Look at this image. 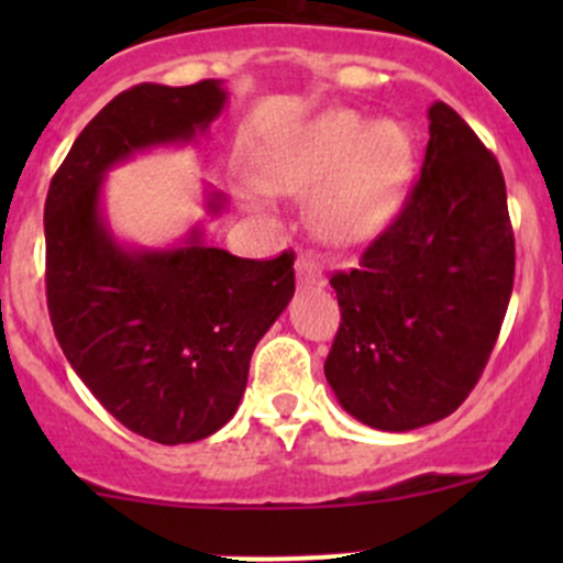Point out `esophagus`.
Returning <instances> with one entry per match:
<instances>
[{"mask_svg":"<svg viewBox=\"0 0 563 563\" xmlns=\"http://www.w3.org/2000/svg\"><path fill=\"white\" fill-rule=\"evenodd\" d=\"M297 280L302 286H323V269L310 253H302L297 258Z\"/></svg>","mask_w":563,"mask_h":563,"instance_id":"obj_1","label":"esophagus"}]
</instances>
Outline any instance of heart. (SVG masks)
Masks as SVG:
<instances>
[{
	"instance_id": "b5f03b06",
	"label": "heart",
	"mask_w": 563,
	"mask_h": 563,
	"mask_svg": "<svg viewBox=\"0 0 563 563\" xmlns=\"http://www.w3.org/2000/svg\"><path fill=\"white\" fill-rule=\"evenodd\" d=\"M411 163V139L397 122L329 111L266 157L264 187L286 196L318 190V225L334 240H362L397 212Z\"/></svg>"
}]
</instances>
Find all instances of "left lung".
Returning <instances> with one entry per match:
<instances>
[{
	"label": "left lung",
	"mask_w": 563,
	"mask_h": 563,
	"mask_svg": "<svg viewBox=\"0 0 563 563\" xmlns=\"http://www.w3.org/2000/svg\"><path fill=\"white\" fill-rule=\"evenodd\" d=\"M422 174L360 264L334 272L340 329L323 362L340 406L389 433L424 428L471 395L515 283L507 185L446 103L428 111Z\"/></svg>",
	"instance_id": "obj_1"
}]
</instances>
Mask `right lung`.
Here are the masks:
<instances>
[{
	"label": "right lung",
	"mask_w": 563,
	"mask_h": 563,
	"mask_svg": "<svg viewBox=\"0 0 563 563\" xmlns=\"http://www.w3.org/2000/svg\"><path fill=\"white\" fill-rule=\"evenodd\" d=\"M223 84H139L76 139L45 198V297L67 362L113 419L190 444L234 417L255 343L294 297V250L236 258L192 229L172 250H128L100 212L103 176L150 146L190 141L225 106ZM223 196L209 198V212Z\"/></svg>",
	"instance_id": "add662e5"
}]
</instances>
